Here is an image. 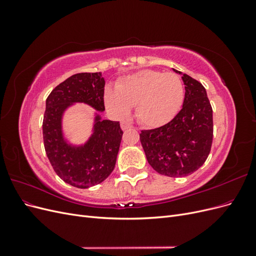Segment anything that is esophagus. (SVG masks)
Instances as JSON below:
<instances>
[{
  "label": "esophagus",
  "instance_id": "esophagus-1",
  "mask_svg": "<svg viewBox=\"0 0 256 256\" xmlns=\"http://www.w3.org/2000/svg\"><path fill=\"white\" fill-rule=\"evenodd\" d=\"M120 127H122V130H127V129H130L131 127H132V125H131L129 122H122Z\"/></svg>",
  "mask_w": 256,
  "mask_h": 256
}]
</instances>
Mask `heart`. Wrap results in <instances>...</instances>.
<instances>
[{
	"label": "heart",
	"mask_w": 256,
	"mask_h": 256,
	"mask_svg": "<svg viewBox=\"0 0 256 256\" xmlns=\"http://www.w3.org/2000/svg\"><path fill=\"white\" fill-rule=\"evenodd\" d=\"M184 96V84L177 74L144 69L118 81L115 90L106 88L104 102L118 116H126L130 106H136V120L144 126L156 128L175 118Z\"/></svg>",
	"instance_id": "b5f03b06"
}]
</instances>
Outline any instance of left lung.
<instances>
[{
	"label": "left lung",
	"mask_w": 256,
	"mask_h": 256,
	"mask_svg": "<svg viewBox=\"0 0 256 256\" xmlns=\"http://www.w3.org/2000/svg\"><path fill=\"white\" fill-rule=\"evenodd\" d=\"M182 74L184 99L182 110L166 125L142 130L140 141L154 171L168 177L188 176L204 164L212 144V109L205 88Z\"/></svg>",
	"instance_id": "1"
}]
</instances>
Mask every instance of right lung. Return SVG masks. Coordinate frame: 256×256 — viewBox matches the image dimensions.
Returning a JSON list of instances; mask_svg holds the SVG:
<instances>
[{
  "label": "right lung",
  "mask_w": 256,
  "mask_h": 256,
  "mask_svg": "<svg viewBox=\"0 0 256 256\" xmlns=\"http://www.w3.org/2000/svg\"><path fill=\"white\" fill-rule=\"evenodd\" d=\"M104 79L102 72H81L58 84L46 100L44 144L56 173L65 182L85 189L102 182L114 170L122 136L120 122L102 120ZM79 102L98 110L93 134L82 146L68 144L62 134V115Z\"/></svg>",
  "instance_id": "right-lung-1"
}]
</instances>
